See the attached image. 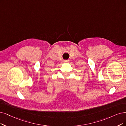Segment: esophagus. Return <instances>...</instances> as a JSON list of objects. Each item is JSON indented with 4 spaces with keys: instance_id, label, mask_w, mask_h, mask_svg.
Here are the masks:
<instances>
[{
    "instance_id": "34e87169",
    "label": "esophagus",
    "mask_w": 126,
    "mask_h": 126,
    "mask_svg": "<svg viewBox=\"0 0 126 126\" xmlns=\"http://www.w3.org/2000/svg\"><path fill=\"white\" fill-rule=\"evenodd\" d=\"M64 63H69V60H64Z\"/></svg>"
}]
</instances>
